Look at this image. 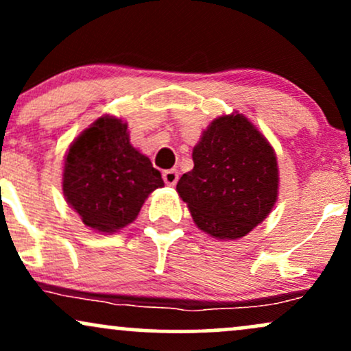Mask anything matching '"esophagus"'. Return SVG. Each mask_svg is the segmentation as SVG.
Returning a JSON list of instances; mask_svg holds the SVG:
<instances>
[{
    "mask_svg": "<svg viewBox=\"0 0 351 351\" xmlns=\"http://www.w3.org/2000/svg\"><path fill=\"white\" fill-rule=\"evenodd\" d=\"M163 181L168 184V186H175L176 181H178V171L176 170L163 171Z\"/></svg>",
    "mask_w": 351,
    "mask_h": 351,
    "instance_id": "obj_1",
    "label": "esophagus"
}]
</instances>
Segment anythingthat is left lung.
<instances>
[{
    "instance_id": "obj_1",
    "label": "left lung",
    "mask_w": 351,
    "mask_h": 351,
    "mask_svg": "<svg viewBox=\"0 0 351 351\" xmlns=\"http://www.w3.org/2000/svg\"><path fill=\"white\" fill-rule=\"evenodd\" d=\"M193 162L176 191L201 231L239 239L272 211L279 189L276 153L243 114L213 120L193 148Z\"/></svg>"
}]
</instances>
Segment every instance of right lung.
Here are the masks:
<instances>
[{"label": "right lung", "instance_id": "obj_1", "mask_svg": "<svg viewBox=\"0 0 351 351\" xmlns=\"http://www.w3.org/2000/svg\"><path fill=\"white\" fill-rule=\"evenodd\" d=\"M162 173L132 147L127 123L104 115L71 143L62 191L84 224L115 232L130 224L152 191L163 186Z\"/></svg>", "mask_w": 351, "mask_h": 351}]
</instances>
